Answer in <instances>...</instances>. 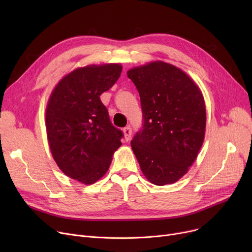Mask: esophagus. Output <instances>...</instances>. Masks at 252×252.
I'll return each instance as SVG.
<instances>
[{
    "label": "esophagus",
    "instance_id": "obj_1",
    "mask_svg": "<svg viewBox=\"0 0 252 252\" xmlns=\"http://www.w3.org/2000/svg\"><path fill=\"white\" fill-rule=\"evenodd\" d=\"M123 131H124L125 140H126V141H128V140L130 139V137H131V128H130V126H126V127L123 129Z\"/></svg>",
    "mask_w": 252,
    "mask_h": 252
}]
</instances>
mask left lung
Here are the masks:
<instances>
[{"mask_svg":"<svg viewBox=\"0 0 252 252\" xmlns=\"http://www.w3.org/2000/svg\"><path fill=\"white\" fill-rule=\"evenodd\" d=\"M143 129L130 142L143 175L156 186L178 182L200 151L206 127L202 92L186 72L164 61L130 68Z\"/></svg>","mask_w":252,"mask_h":252,"instance_id":"obj_1","label":"left lung"}]
</instances>
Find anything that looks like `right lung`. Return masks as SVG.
Wrapping results in <instances>:
<instances>
[{
    "mask_svg": "<svg viewBox=\"0 0 252 252\" xmlns=\"http://www.w3.org/2000/svg\"><path fill=\"white\" fill-rule=\"evenodd\" d=\"M118 63L92 64L65 74L46 107V129L53 158L64 175L84 185L99 181L122 146L123 133L110 123L100 100L121 76Z\"/></svg>",
    "mask_w": 252,
    "mask_h": 252,
    "instance_id": "obj_1",
    "label": "right lung"
}]
</instances>
